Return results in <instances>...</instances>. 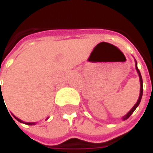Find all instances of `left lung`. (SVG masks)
Masks as SVG:
<instances>
[{
  "instance_id": "obj_1",
  "label": "left lung",
  "mask_w": 153,
  "mask_h": 153,
  "mask_svg": "<svg viewBox=\"0 0 153 153\" xmlns=\"http://www.w3.org/2000/svg\"><path fill=\"white\" fill-rule=\"evenodd\" d=\"M135 68H136V70H137V72H138V76H139V80H140V94H139V97H138V101H137V103H136L134 106V107H133V108H132V109L130 110V111H128V112L125 115V116H123V117H122L123 120H127V119H128V117L133 114V112L134 111L135 109H136V108L138 107V105H139V103H140V102H141L142 96H143V79H142L140 71H139V70L138 69V65H137V62H136V61H135Z\"/></svg>"
}]
</instances>
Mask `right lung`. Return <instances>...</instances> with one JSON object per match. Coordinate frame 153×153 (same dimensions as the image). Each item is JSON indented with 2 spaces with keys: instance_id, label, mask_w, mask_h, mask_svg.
Instances as JSON below:
<instances>
[{
  "instance_id": "add662e5",
  "label": "right lung",
  "mask_w": 153,
  "mask_h": 153,
  "mask_svg": "<svg viewBox=\"0 0 153 153\" xmlns=\"http://www.w3.org/2000/svg\"><path fill=\"white\" fill-rule=\"evenodd\" d=\"M15 116V115H14ZM15 118L18 120L19 122H20V123H24V124H25V125H35V123H30V122H24V121H22L21 120H19V118H17L16 116H15Z\"/></svg>"
}]
</instances>
